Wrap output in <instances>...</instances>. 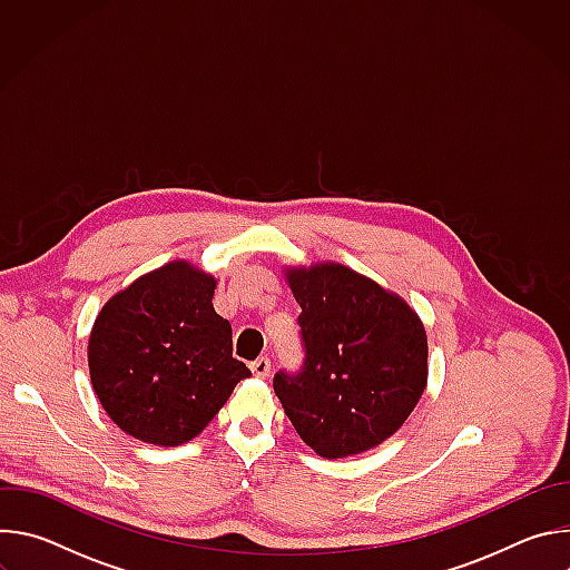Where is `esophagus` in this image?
<instances>
[{
	"instance_id": "esophagus-1",
	"label": "esophagus",
	"mask_w": 570,
	"mask_h": 570,
	"mask_svg": "<svg viewBox=\"0 0 570 570\" xmlns=\"http://www.w3.org/2000/svg\"><path fill=\"white\" fill-rule=\"evenodd\" d=\"M250 370H253V374H255V376L266 379V376L271 374V361H268L266 356H262V358H257L255 363H250Z\"/></svg>"
}]
</instances>
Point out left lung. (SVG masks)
Returning <instances> with one entry per match:
<instances>
[{"label":"left lung","instance_id":"left-lung-1","mask_svg":"<svg viewBox=\"0 0 570 570\" xmlns=\"http://www.w3.org/2000/svg\"><path fill=\"white\" fill-rule=\"evenodd\" d=\"M306 350L297 376L273 381L297 435L322 458L365 453L394 435L429 381V341L417 311L336 262L288 266Z\"/></svg>","mask_w":570,"mask_h":570}]
</instances>
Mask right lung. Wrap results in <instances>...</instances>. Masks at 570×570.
Segmentation results:
<instances>
[{"label":"right lung","mask_w":570,"mask_h":570,"mask_svg":"<svg viewBox=\"0 0 570 570\" xmlns=\"http://www.w3.org/2000/svg\"><path fill=\"white\" fill-rule=\"evenodd\" d=\"M216 277L187 259L159 266L99 311L88 365L108 417L155 446H180L253 372L232 358V327L212 304Z\"/></svg>","instance_id":"obj_1"}]
</instances>
